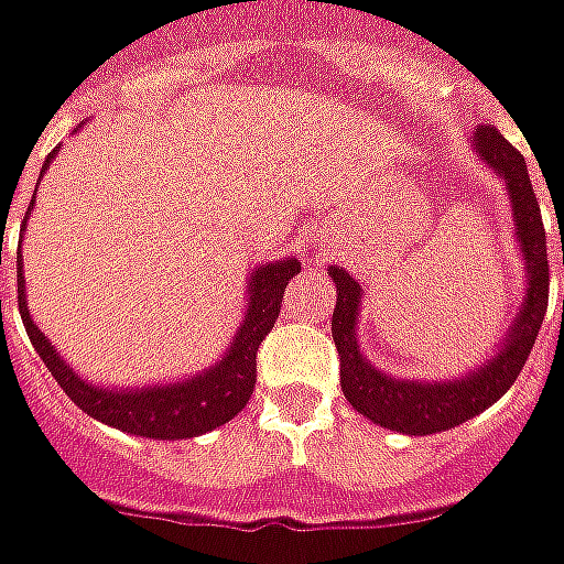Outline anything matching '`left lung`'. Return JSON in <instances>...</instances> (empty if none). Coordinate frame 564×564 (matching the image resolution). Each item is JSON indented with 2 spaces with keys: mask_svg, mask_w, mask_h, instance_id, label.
Instances as JSON below:
<instances>
[{
  "mask_svg": "<svg viewBox=\"0 0 564 564\" xmlns=\"http://www.w3.org/2000/svg\"><path fill=\"white\" fill-rule=\"evenodd\" d=\"M470 145H474L476 159L491 167L495 176H501L507 186L510 210H513V235L519 243V256L525 262V295H522V305L516 308L510 329L501 338L495 357L482 360L464 376L440 378V381L388 376L384 369L366 360L360 350V338H357L364 286L354 281V274L338 265L326 269V274L336 283L333 341H336L338 360H341V391L348 397V403L372 424L409 433V436L452 431L479 412H486L491 403H498L529 360L534 338L541 333L543 314H546V295H550L546 231H543L541 204L534 198L525 159L491 124H479Z\"/></svg>",
  "mask_w": 564,
  "mask_h": 564,
  "instance_id": "obj_1",
  "label": "left lung"
}]
</instances>
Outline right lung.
Wrapping results in <instances>:
<instances>
[{
    "mask_svg": "<svg viewBox=\"0 0 564 564\" xmlns=\"http://www.w3.org/2000/svg\"><path fill=\"white\" fill-rule=\"evenodd\" d=\"M57 149L51 152L42 173L48 171ZM26 228V219H23ZM23 262H18V308L23 326L30 333L35 354L48 372L57 378L66 397L88 412L90 419L104 421L116 431L149 436V440H188L200 433L223 427L241 412L256 388V350L262 338L269 336L271 326L281 314L283 290L293 274L302 271L295 256L256 265L247 281V305L243 321L231 338L226 354L214 366L200 369L198 376L183 381H164V384H143V388H106L97 381L78 376L73 366L63 360L51 338L35 326L30 305H26V281H23Z\"/></svg>",
    "mask_w": 564,
    "mask_h": 564,
    "instance_id": "1",
    "label": "right lung"
}]
</instances>
